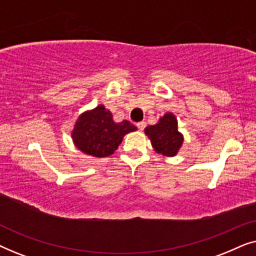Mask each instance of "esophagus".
Instances as JSON below:
<instances>
[{"instance_id":"34e87169","label":"esophagus","mask_w":256,"mask_h":256,"mask_svg":"<svg viewBox=\"0 0 256 256\" xmlns=\"http://www.w3.org/2000/svg\"><path fill=\"white\" fill-rule=\"evenodd\" d=\"M136 126H138V130H143V129H144L146 128V122L144 121H141V122H138V124H136Z\"/></svg>"}]
</instances>
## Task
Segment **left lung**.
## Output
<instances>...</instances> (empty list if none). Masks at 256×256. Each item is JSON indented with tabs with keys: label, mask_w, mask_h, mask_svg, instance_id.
Wrapping results in <instances>:
<instances>
[{
	"label": "left lung",
	"mask_w": 256,
	"mask_h": 256,
	"mask_svg": "<svg viewBox=\"0 0 256 256\" xmlns=\"http://www.w3.org/2000/svg\"><path fill=\"white\" fill-rule=\"evenodd\" d=\"M144 134L154 150L166 157L176 156L184 142L183 134L178 130L177 118L171 112L160 116L157 124L146 127Z\"/></svg>",
	"instance_id": "obj_1"
}]
</instances>
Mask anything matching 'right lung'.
<instances>
[{
    "mask_svg": "<svg viewBox=\"0 0 256 256\" xmlns=\"http://www.w3.org/2000/svg\"><path fill=\"white\" fill-rule=\"evenodd\" d=\"M138 130L127 120L115 122L104 104L85 110L76 118L71 130L74 146L86 155L104 158L113 155L124 135Z\"/></svg>",
    "mask_w": 256,
    "mask_h": 256,
    "instance_id": "right-lung-1",
    "label": "right lung"
}]
</instances>
